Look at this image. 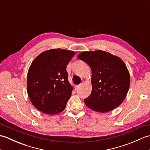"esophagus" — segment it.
<instances>
[{"mask_svg": "<svg viewBox=\"0 0 150 150\" xmlns=\"http://www.w3.org/2000/svg\"><path fill=\"white\" fill-rule=\"evenodd\" d=\"M80 87H81V85H76L75 86V90H77L79 88H80Z\"/></svg>", "mask_w": 150, "mask_h": 150, "instance_id": "34e87169", "label": "esophagus"}]
</instances>
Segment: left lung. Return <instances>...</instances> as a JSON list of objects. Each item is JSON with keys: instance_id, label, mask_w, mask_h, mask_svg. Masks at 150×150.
Segmentation results:
<instances>
[{"instance_id": "obj_1", "label": "left lung", "mask_w": 150, "mask_h": 150, "mask_svg": "<svg viewBox=\"0 0 150 150\" xmlns=\"http://www.w3.org/2000/svg\"><path fill=\"white\" fill-rule=\"evenodd\" d=\"M78 58L91 69L92 91L84 100L92 110L106 113L124 101L129 90L130 75L125 64L119 57L103 50L83 52Z\"/></svg>"}]
</instances>
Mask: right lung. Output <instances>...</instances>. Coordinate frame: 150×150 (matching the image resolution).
<instances>
[{"label": "right lung", "instance_id": "right-lung-1", "mask_svg": "<svg viewBox=\"0 0 150 150\" xmlns=\"http://www.w3.org/2000/svg\"><path fill=\"white\" fill-rule=\"evenodd\" d=\"M74 55L73 51L52 49L41 53L31 63L27 76V92L39 111L55 115L65 109L73 90L66 66Z\"/></svg>", "mask_w": 150, "mask_h": 150}]
</instances>
